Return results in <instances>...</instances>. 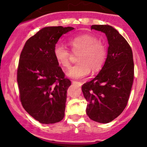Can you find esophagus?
<instances>
[{
  "mask_svg": "<svg viewBox=\"0 0 147 147\" xmlns=\"http://www.w3.org/2000/svg\"><path fill=\"white\" fill-rule=\"evenodd\" d=\"M72 84H78L79 86H81L83 84L82 82H80V81H72Z\"/></svg>",
  "mask_w": 147,
  "mask_h": 147,
  "instance_id": "1",
  "label": "esophagus"
}]
</instances>
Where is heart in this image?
I'll return each instance as SVG.
<instances>
[{
    "mask_svg": "<svg viewBox=\"0 0 147 147\" xmlns=\"http://www.w3.org/2000/svg\"><path fill=\"white\" fill-rule=\"evenodd\" d=\"M69 44L73 52H79L77 64L72 66L66 73L71 78L80 79L86 77L91 69L96 72L101 69L107 58L105 46L98 41L96 37L91 35H81L69 40ZM53 56L57 63L62 68L70 64V52L66 47L57 43L53 48Z\"/></svg>",
    "mask_w": 147,
    "mask_h": 147,
    "instance_id": "1",
    "label": "heart"
}]
</instances>
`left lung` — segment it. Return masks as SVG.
Wrapping results in <instances>:
<instances>
[{
    "label": "left lung",
    "mask_w": 147,
    "mask_h": 147,
    "mask_svg": "<svg viewBox=\"0 0 147 147\" xmlns=\"http://www.w3.org/2000/svg\"><path fill=\"white\" fill-rule=\"evenodd\" d=\"M105 33L109 47L105 63L92 81L82 86L88 101L86 114L98 123L111 122L122 113L129 98L134 78L132 51L124 38L109 25H92Z\"/></svg>",
    "instance_id": "1"
}]
</instances>
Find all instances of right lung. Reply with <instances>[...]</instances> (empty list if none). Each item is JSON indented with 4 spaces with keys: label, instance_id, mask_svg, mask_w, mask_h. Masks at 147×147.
I'll list each match as a JSON object with an SVG mask.
<instances>
[{
    "label": "right lung",
    "instance_id": "1",
    "mask_svg": "<svg viewBox=\"0 0 147 147\" xmlns=\"http://www.w3.org/2000/svg\"><path fill=\"white\" fill-rule=\"evenodd\" d=\"M73 27L47 26L26 40L19 59L17 81L21 104L41 123L59 122L64 117L66 91L71 81L53 56V48Z\"/></svg>",
    "mask_w": 147,
    "mask_h": 147
}]
</instances>
